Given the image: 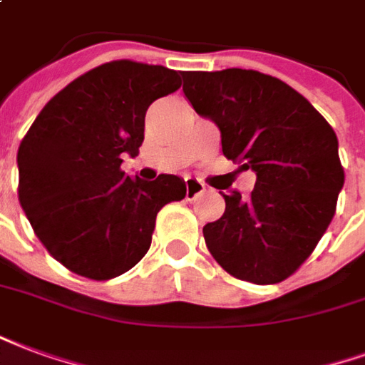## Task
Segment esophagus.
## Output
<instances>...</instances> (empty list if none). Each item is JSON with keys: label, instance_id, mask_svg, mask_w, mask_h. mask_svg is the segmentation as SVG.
Returning <instances> with one entry per match:
<instances>
[{"label": "esophagus", "instance_id": "1", "mask_svg": "<svg viewBox=\"0 0 365 365\" xmlns=\"http://www.w3.org/2000/svg\"><path fill=\"white\" fill-rule=\"evenodd\" d=\"M201 191H205V183H201L195 178H185V197L187 199H193L197 197Z\"/></svg>", "mask_w": 365, "mask_h": 365}]
</instances>
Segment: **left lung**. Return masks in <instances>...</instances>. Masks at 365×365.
<instances>
[{
    "instance_id": "left-lung-1",
    "label": "left lung",
    "mask_w": 365,
    "mask_h": 365,
    "mask_svg": "<svg viewBox=\"0 0 365 365\" xmlns=\"http://www.w3.org/2000/svg\"><path fill=\"white\" fill-rule=\"evenodd\" d=\"M183 94L220 129L228 160L253 170L255 187L224 195L226 210L203 228L224 271L277 284L298 271L336 210L344 170L333 128L298 91L253 69L183 71Z\"/></svg>"
}]
</instances>
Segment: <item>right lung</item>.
Returning <instances> with one entry per match:
<instances>
[{
	"label": "right lung",
	"mask_w": 365,
	"mask_h": 365,
	"mask_svg": "<svg viewBox=\"0 0 365 365\" xmlns=\"http://www.w3.org/2000/svg\"><path fill=\"white\" fill-rule=\"evenodd\" d=\"M182 86L180 73L115 59L81 75L34 120L17 153L19 203L56 261L91 280L120 277L150 247L156 215L182 201L185 183L160 174L129 178L145 114Z\"/></svg>",
	"instance_id": "right-lung-1"
}]
</instances>
